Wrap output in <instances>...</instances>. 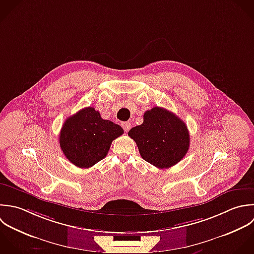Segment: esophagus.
I'll return each instance as SVG.
<instances>
[{"label":"esophagus","instance_id":"esophagus-1","mask_svg":"<svg viewBox=\"0 0 254 254\" xmlns=\"http://www.w3.org/2000/svg\"><path fill=\"white\" fill-rule=\"evenodd\" d=\"M122 127L125 129V131H128L130 129V127H131V125L129 123H127V122H125V123H122Z\"/></svg>","mask_w":254,"mask_h":254}]
</instances>
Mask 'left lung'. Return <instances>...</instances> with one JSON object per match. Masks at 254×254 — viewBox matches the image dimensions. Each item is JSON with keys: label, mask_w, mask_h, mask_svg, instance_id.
<instances>
[{"label": "left lung", "mask_w": 254, "mask_h": 254, "mask_svg": "<svg viewBox=\"0 0 254 254\" xmlns=\"http://www.w3.org/2000/svg\"><path fill=\"white\" fill-rule=\"evenodd\" d=\"M128 135L136 142L141 157L157 168H169L186 155L190 134L185 123L166 109L154 107L143 115V123Z\"/></svg>", "instance_id": "left-lung-1"}]
</instances>
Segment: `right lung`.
I'll return each mask as SVG.
<instances>
[{"label": "right lung", "mask_w": 254, "mask_h": 254, "mask_svg": "<svg viewBox=\"0 0 254 254\" xmlns=\"http://www.w3.org/2000/svg\"><path fill=\"white\" fill-rule=\"evenodd\" d=\"M124 133L115 123L103 120L92 107L84 108L64 122L60 134V147L75 166L89 168L104 159L112 141Z\"/></svg>", "instance_id": "obj_1"}]
</instances>
